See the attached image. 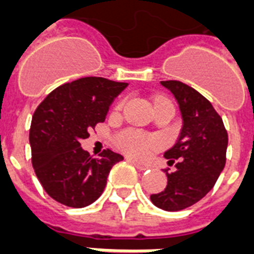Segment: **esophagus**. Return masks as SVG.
<instances>
[{
	"label": "esophagus",
	"instance_id": "34e87169",
	"mask_svg": "<svg viewBox=\"0 0 254 254\" xmlns=\"http://www.w3.org/2000/svg\"><path fill=\"white\" fill-rule=\"evenodd\" d=\"M127 161H130L131 164H133V165L137 168V169H140V170H148L149 169L148 165H144V164H141V162L135 161V160H133V158H127Z\"/></svg>",
	"mask_w": 254,
	"mask_h": 254
}]
</instances>
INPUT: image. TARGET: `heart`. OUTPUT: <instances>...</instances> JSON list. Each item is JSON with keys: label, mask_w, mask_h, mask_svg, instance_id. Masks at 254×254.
Instances as JSON below:
<instances>
[{"label": "heart", "mask_w": 254, "mask_h": 254, "mask_svg": "<svg viewBox=\"0 0 254 254\" xmlns=\"http://www.w3.org/2000/svg\"><path fill=\"white\" fill-rule=\"evenodd\" d=\"M161 101H165V100H160L157 102ZM123 106L124 101L119 102L117 106H116V110H121ZM117 145L123 150H125L131 156H134V157H144L150 149L157 146V141L152 138V137L142 135L135 130H125L117 135Z\"/></svg>", "instance_id": "heart-1"}]
</instances>
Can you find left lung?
Here are the masks:
<instances>
[{
    "instance_id": "left-lung-1",
    "label": "left lung",
    "mask_w": 254,
    "mask_h": 254,
    "mask_svg": "<svg viewBox=\"0 0 254 254\" xmlns=\"http://www.w3.org/2000/svg\"><path fill=\"white\" fill-rule=\"evenodd\" d=\"M179 102L183 129L177 142L165 152L176 170L166 172L168 185L152 194L156 206L168 212L189 208L206 196L224 169L228 148L226 131L220 114L196 89L181 81H161Z\"/></svg>"
}]
</instances>
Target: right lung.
Returning <instances> with one entry per match:
<instances>
[{
  "label": "right lung",
  "instance_id": "1",
  "mask_svg": "<svg viewBox=\"0 0 254 254\" xmlns=\"http://www.w3.org/2000/svg\"><path fill=\"white\" fill-rule=\"evenodd\" d=\"M127 82L84 77L56 88L37 106L29 131L37 179L53 200L84 208L101 196L114 164L124 157L110 149L93 158L81 140L105 121L110 104Z\"/></svg>",
  "mask_w": 254,
  "mask_h": 254
}]
</instances>
